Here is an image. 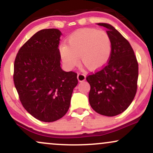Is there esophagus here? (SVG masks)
I'll list each match as a JSON object with an SVG mask.
<instances>
[{
  "instance_id": "obj_1",
  "label": "esophagus",
  "mask_w": 153,
  "mask_h": 153,
  "mask_svg": "<svg viewBox=\"0 0 153 153\" xmlns=\"http://www.w3.org/2000/svg\"><path fill=\"white\" fill-rule=\"evenodd\" d=\"M77 78L79 82H82L85 80V75L83 73H78Z\"/></svg>"
}]
</instances>
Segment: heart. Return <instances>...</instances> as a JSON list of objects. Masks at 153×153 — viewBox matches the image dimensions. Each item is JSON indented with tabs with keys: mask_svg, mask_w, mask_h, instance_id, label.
Masks as SVG:
<instances>
[{
	"mask_svg": "<svg viewBox=\"0 0 153 153\" xmlns=\"http://www.w3.org/2000/svg\"><path fill=\"white\" fill-rule=\"evenodd\" d=\"M59 54L65 68L73 69L78 64V57L90 71H97L108 62L111 56L112 43L105 31L82 29L73 33L67 45L59 47Z\"/></svg>",
	"mask_w": 153,
	"mask_h": 153,
	"instance_id": "obj_1",
	"label": "heart"
}]
</instances>
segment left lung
<instances>
[{"mask_svg": "<svg viewBox=\"0 0 153 153\" xmlns=\"http://www.w3.org/2000/svg\"><path fill=\"white\" fill-rule=\"evenodd\" d=\"M106 28L112 43L109 62L102 70L86 78L91 85V106L101 115L114 117L129 107L137 92L138 63L130 44L111 24L99 23Z\"/></svg>", "mask_w": 153, "mask_h": 153, "instance_id": "1", "label": "left lung"}]
</instances>
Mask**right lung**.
I'll return each instance as SVG.
<instances>
[{"label":"right lung","instance_id":"add662e5","mask_svg":"<svg viewBox=\"0 0 153 153\" xmlns=\"http://www.w3.org/2000/svg\"><path fill=\"white\" fill-rule=\"evenodd\" d=\"M61 31H39L21 47L14 62L13 81L24 108L38 120L57 121L69 109L77 74L60 67Z\"/></svg>","mask_w":153,"mask_h":153}]
</instances>
